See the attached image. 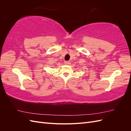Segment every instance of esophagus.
Instances as JSON below:
<instances>
[{
	"mask_svg": "<svg viewBox=\"0 0 131 131\" xmlns=\"http://www.w3.org/2000/svg\"><path fill=\"white\" fill-rule=\"evenodd\" d=\"M64 64L66 65H69L70 64V62L69 61H65Z\"/></svg>",
	"mask_w": 131,
	"mask_h": 131,
	"instance_id": "34e87169",
	"label": "esophagus"
}]
</instances>
